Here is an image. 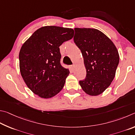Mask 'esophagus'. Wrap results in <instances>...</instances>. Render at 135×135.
I'll list each match as a JSON object with an SVG mask.
<instances>
[{
	"label": "esophagus",
	"mask_w": 135,
	"mask_h": 135,
	"mask_svg": "<svg viewBox=\"0 0 135 135\" xmlns=\"http://www.w3.org/2000/svg\"><path fill=\"white\" fill-rule=\"evenodd\" d=\"M74 68H75V66L74 65H71L70 66V69H71L72 70H73L74 69Z\"/></svg>",
	"instance_id": "1"
}]
</instances>
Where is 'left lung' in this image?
<instances>
[{
	"label": "left lung",
	"mask_w": 135,
	"mask_h": 135,
	"mask_svg": "<svg viewBox=\"0 0 135 135\" xmlns=\"http://www.w3.org/2000/svg\"><path fill=\"white\" fill-rule=\"evenodd\" d=\"M74 40L81 50L86 70L79 81L85 93L91 96L103 93L114 79L119 63L117 48L109 38L94 28H75Z\"/></svg>",
	"instance_id": "1"
}]
</instances>
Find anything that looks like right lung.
Here are the masks:
<instances>
[{"label":"right lung","instance_id":"obj_1","mask_svg":"<svg viewBox=\"0 0 135 135\" xmlns=\"http://www.w3.org/2000/svg\"><path fill=\"white\" fill-rule=\"evenodd\" d=\"M72 28L46 26L38 29L21 47V76L35 94L49 98L57 94L69 74L60 64V47L74 37Z\"/></svg>","mask_w":135,"mask_h":135}]
</instances>
